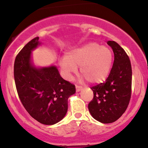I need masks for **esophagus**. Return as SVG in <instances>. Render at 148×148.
<instances>
[{"mask_svg":"<svg viewBox=\"0 0 148 148\" xmlns=\"http://www.w3.org/2000/svg\"><path fill=\"white\" fill-rule=\"evenodd\" d=\"M82 89H83V88L81 87V86H77V85H76V92L81 91Z\"/></svg>","mask_w":148,"mask_h":148,"instance_id":"34e87169","label":"esophagus"}]
</instances>
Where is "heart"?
Here are the masks:
<instances>
[{
    "label": "heart",
    "instance_id": "obj_1",
    "mask_svg": "<svg viewBox=\"0 0 148 148\" xmlns=\"http://www.w3.org/2000/svg\"><path fill=\"white\" fill-rule=\"evenodd\" d=\"M113 62L111 49L95 42L88 43L79 48L69 51L60 62V68L66 79L80 72L91 84H97L106 79Z\"/></svg>",
    "mask_w": 148,
    "mask_h": 148
}]
</instances>
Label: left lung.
Wrapping results in <instances>:
<instances>
[{
	"label": "left lung",
	"instance_id": "left-lung-1",
	"mask_svg": "<svg viewBox=\"0 0 148 148\" xmlns=\"http://www.w3.org/2000/svg\"><path fill=\"white\" fill-rule=\"evenodd\" d=\"M107 44L114 53V62L106 81L91 88L94 97L88 104L92 116L101 123L116 121L126 111L132 94V71L125 50L114 41Z\"/></svg>",
	"mask_w": 148,
	"mask_h": 148
}]
</instances>
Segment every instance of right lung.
Segmentation results:
<instances>
[{"instance_id": "obj_1", "label": "right lung", "mask_w": 148, "mask_h": 148, "mask_svg": "<svg viewBox=\"0 0 148 148\" xmlns=\"http://www.w3.org/2000/svg\"><path fill=\"white\" fill-rule=\"evenodd\" d=\"M39 37L27 43L16 56L14 65L18 97L30 116L39 123L52 125L66 115L68 98L76 92L75 86L61 77L56 66L35 67L32 51L40 45Z\"/></svg>"}]
</instances>
